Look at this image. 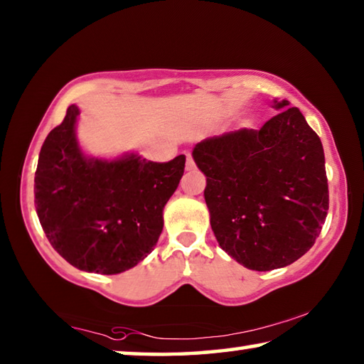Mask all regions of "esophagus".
I'll list each match as a JSON object with an SVG mask.
<instances>
[{
  "label": "esophagus",
  "instance_id": "34e87169",
  "mask_svg": "<svg viewBox=\"0 0 364 364\" xmlns=\"http://www.w3.org/2000/svg\"><path fill=\"white\" fill-rule=\"evenodd\" d=\"M194 168V160H193V156L188 152L186 154V170H193Z\"/></svg>",
  "mask_w": 364,
  "mask_h": 364
}]
</instances>
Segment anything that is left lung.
Instances as JSON below:
<instances>
[{
	"instance_id": "8db88e82",
	"label": "left lung",
	"mask_w": 364,
	"mask_h": 364,
	"mask_svg": "<svg viewBox=\"0 0 364 364\" xmlns=\"http://www.w3.org/2000/svg\"><path fill=\"white\" fill-rule=\"evenodd\" d=\"M274 107L282 110L260 130L228 132L193 151L220 247L255 271L299 260L329 210L321 139L289 101Z\"/></svg>"
}]
</instances>
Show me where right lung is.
<instances>
[{"mask_svg": "<svg viewBox=\"0 0 364 364\" xmlns=\"http://www.w3.org/2000/svg\"><path fill=\"white\" fill-rule=\"evenodd\" d=\"M77 115V106L67 109L41 146L36 215L49 244L72 267L117 274L138 264L157 244L164 207L180 184L186 157L88 159L75 139Z\"/></svg>", "mask_w": 364, "mask_h": 364, "instance_id": "obj_1", "label": "right lung"}]
</instances>
